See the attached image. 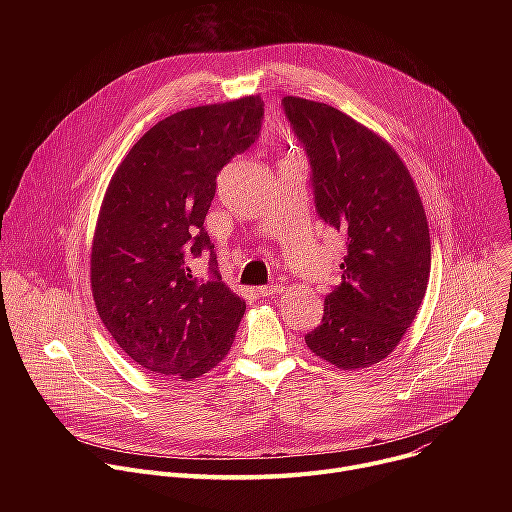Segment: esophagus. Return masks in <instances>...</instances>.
<instances>
[{
	"instance_id": "34e87169",
	"label": "esophagus",
	"mask_w": 512,
	"mask_h": 512,
	"mask_svg": "<svg viewBox=\"0 0 512 512\" xmlns=\"http://www.w3.org/2000/svg\"><path fill=\"white\" fill-rule=\"evenodd\" d=\"M257 291L261 296L265 298H273V296H279L283 291V285H263V287H257Z\"/></svg>"
}]
</instances>
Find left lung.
I'll list each match as a JSON object with an SVG mask.
<instances>
[{
	"mask_svg": "<svg viewBox=\"0 0 512 512\" xmlns=\"http://www.w3.org/2000/svg\"><path fill=\"white\" fill-rule=\"evenodd\" d=\"M312 166L316 210L346 237L342 283L308 348L342 371L387 358L413 324L431 269L427 216L393 145L340 109L283 97Z\"/></svg>",
	"mask_w": 512,
	"mask_h": 512,
	"instance_id": "obj_1",
	"label": "left lung"
}]
</instances>
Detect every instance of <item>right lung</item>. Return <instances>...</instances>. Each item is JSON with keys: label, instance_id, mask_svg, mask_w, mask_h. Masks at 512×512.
<instances>
[{"label": "right lung", "instance_id": "obj_1", "mask_svg": "<svg viewBox=\"0 0 512 512\" xmlns=\"http://www.w3.org/2000/svg\"><path fill=\"white\" fill-rule=\"evenodd\" d=\"M261 119L259 95L178 111L137 139L105 190L93 300L121 350L158 377L194 381L235 340L245 300L214 269L198 281L190 261L212 255L204 218L216 174L255 141Z\"/></svg>", "mask_w": 512, "mask_h": 512}]
</instances>
